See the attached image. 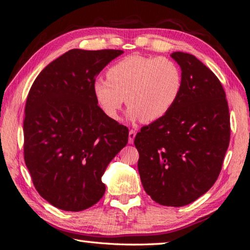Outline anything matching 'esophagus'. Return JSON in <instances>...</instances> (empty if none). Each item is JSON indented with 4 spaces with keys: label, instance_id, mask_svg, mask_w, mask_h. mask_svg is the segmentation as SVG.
Wrapping results in <instances>:
<instances>
[{
    "label": "esophagus",
    "instance_id": "1",
    "mask_svg": "<svg viewBox=\"0 0 250 250\" xmlns=\"http://www.w3.org/2000/svg\"><path fill=\"white\" fill-rule=\"evenodd\" d=\"M135 136H136V130L130 129L129 133H128V143H129V144H133L134 140H135Z\"/></svg>",
    "mask_w": 250,
    "mask_h": 250
}]
</instances>
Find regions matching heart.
<instances>
[{
	"label": "heart",
	"instance_id": "1",
	"mask_svg": "<svg viewBox=\"0 0 250 250\" xmlns=\"http://www.w3.org/2000/svg\"><path fill=\"white\" fill-rule=\"evenodd\" d=\"M183 88L182 69L166 56L128 55L107 72V79L93 84L95 100L104 114L118 120L123 105H129V120L155 122L173 108Z\"/></svg>",
	"mask_w": 250,
	"mask_h": 250
}]
</instances>
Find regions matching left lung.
Returning <instances> with one entry per match:
<instances>
[{"instance_id": "8db88e82", "label": "left lung", "mask_w": 250, "mask_h": 250, "mask_svg": "<svg viewBox=\"0 0 250 250\" xmlns=\"http://www.w3.org/2000/svg\"><path fill=\"white\" fill-rule=\"evenodd\" d=\"M182 69L181 96L161 120L135 137L143 187L163 206L195 202L217 181L230 140L226 94L194 55L171 53Z\"/></svg>"}]
</instances>
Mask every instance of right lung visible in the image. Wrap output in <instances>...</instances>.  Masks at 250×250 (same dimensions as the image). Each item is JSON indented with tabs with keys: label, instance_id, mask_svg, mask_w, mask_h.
<instances>
[{
	"label": "right lung",
	"instance_id": "1",
	"mask_svg": "<svg viewBox=\"0 0 250 250\" xmlns=\"http://www.w3.org/2000/svg\"><path fill=\"white\" fill-rule=\"evenodd\" d=\"M121 50L74 48L45 67L28 92L24 161L36 190L66 211L87 209L105 193L102 176L128 142L93 93L96 76Z\"/></svg>",
	"mask_w": 250,
	"mask_h": 250
}]
</instances>
